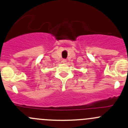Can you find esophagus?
Returning <instances> with one entry per match:
<instances>
[{"instance_id": "esophagus-1", "label": "esophagus", "mask_w": 128, "mask_h": 128, "mask_svg": "<svg viewBox=\"0 0 128 128\" xmlns=\"http://www.w3.org/2000/svg\"><path fill=\"white\" fill-rule=\"evenodd\" d=\"M66 62H67V60H66V59H64V60H62V62L64 63V64H65V63H66Z\"/></svg>"}]
</instances>
